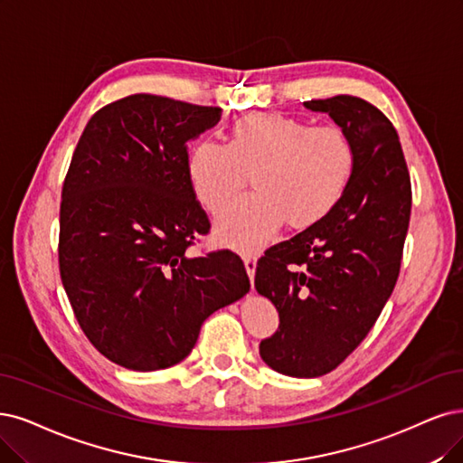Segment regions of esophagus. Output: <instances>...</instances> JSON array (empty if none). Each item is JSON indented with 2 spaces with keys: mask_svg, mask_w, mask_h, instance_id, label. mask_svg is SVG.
Returning a JSON list of instances; mask_svg holds the SVG:
<instances>
[{
  "mask_svg": "<svg viewBox=\"0 0 463 463\" xmlns=\"http://www.w3.org/2000/svg\"><path fill=\"white\" fill-rule=\"evenodd\" d=\"M244 267H246V272L250 280L253 282V277H255V267H258V253H244Z\"/></svg>",
  "mask_w": 463,
  "mask_h": 463,
  "instance_id": "1",
  "label": "esophagus"
}]
</instances>
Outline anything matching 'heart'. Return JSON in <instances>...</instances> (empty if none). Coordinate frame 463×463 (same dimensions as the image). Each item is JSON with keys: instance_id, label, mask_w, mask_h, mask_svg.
Instances as JSON below:
<instances>
[{"instance_id": "obj_1", "label": "heart", "mask_w": 463, "mask_h": 463, "mask_svg": "<svg viewBox=\"0 0 463 463\" xmlns=\"http://www.w3.org/2000/svg\"><path fill=\"white\" fill-rule=\"evenodd\" d=\"M356 162L351 135L279 112L236 119L229 141H202L188 158V179L212 213L242 191L248 174L255 193L217 219V236L241 250L258 248L280 222L307 229L326 217L345 194Z\"/></svg>"}]
</instances>
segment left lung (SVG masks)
Returning a JSON list of instances; mask_svg holds the SVG:
<instances>
[{
    "label": "left lung",
    "instance_id": "1",
    "mask_svg": "<svg viewBox=\"0 0 463 463\" xmlns=\"http://www.w3.org/2000/svg\"><path fill=\"white\" fill-rule=\"evenodd\" d=\"M303 105L351 135L354 171L326 217L258 261L255 289L280 317L260 345L265 364L318 378L361 345L397 284L412 188L397 129L382 110L351 95Z\"/></svg>",
    "mask_w": 463,
    "mask_h": 463
}]
</instances>
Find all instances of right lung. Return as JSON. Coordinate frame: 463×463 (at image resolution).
<instances>
[{
	"label": "right lung",
	"mask_w": 463,
	"mask_h": 463,
	"mask_svg": "<svg viewBox=\"0 0 463 463\" xmlns=\"http://www.w3.org/2000/svg\"><path fill=\"white\" fill-rule=\"evenodd\" d=\"M219 119V107L137 93L95 112L72 154L61 279L83 334L124 368L181 363L203 320L250 292L232 251L186 253L210 231L188 179L186 143Z\"/></svg>",
	"instance_id": "add662e5"
}]
</instances>
